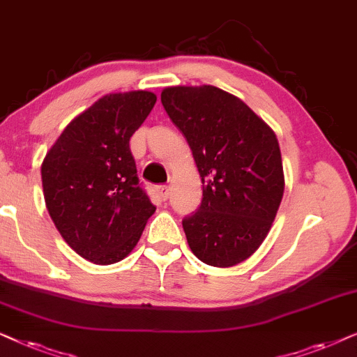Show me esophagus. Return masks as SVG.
<instances>
[{
    "mask_svg": "<svg viewBox=\"0 0 357 357\" xmlns=\"http://www.w3.org/2000/svg\"><path fill=\"white\" fill-rule=\"evenodd\" d=\"M156 194H158L161 201H166V199L169 197V189L168 186H165V184H161V186H156Z\"/></svg>",
    "mask_w": 357,
    "mask_h": 357,
    "instance_id": "1",
    "label": "esophagus"
}]
</instances>
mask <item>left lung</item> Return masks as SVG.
<instances>
[{
    "label": "left lung",
    "mask_w": 357,
    "mask_h": 357,
    "mask_svg": "<svg viewBox=\"0 0 357 357\" xmlns=\"http://www.w3.org/2000/svg\"><path fill=\"white\" fill-rule=\"evenodd\" d=\"M161 104L186 137L202 179L201 206L183 218L189 248L206 264H238L263 243L282 201L275 134L215 86L166 88Z\"/></svg>",
    "instance_id": "1"
}]
</instances>
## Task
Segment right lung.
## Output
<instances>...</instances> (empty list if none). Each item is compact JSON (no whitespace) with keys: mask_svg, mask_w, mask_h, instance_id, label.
Returning <instances> with one entry per match:
<instances>
[{"mask_svg":"<svg viewBox=\"0 0 357 357\" xmlns=\"http://www.w3.org/2000/svg\"><path fill=\"white\" fill-rule=\"evenodd\" d=\"M155 102L149 91L98 99L66 126L42 163L45 206L56 230L94 264L126 258L156 208L129 145Z\"/></svg>","mask_w":357,"mask_h":357,"instance_id":"right-lung-1","label":"right lung"}]
</instances>
